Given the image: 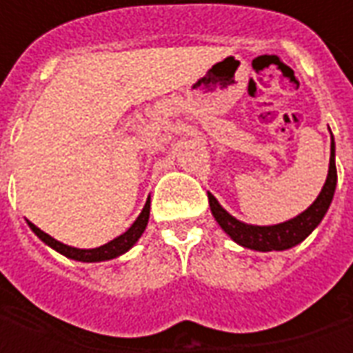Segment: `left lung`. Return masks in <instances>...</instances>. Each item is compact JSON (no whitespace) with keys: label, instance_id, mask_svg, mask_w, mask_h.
I'll use <instances>...</instances> for the list:
<instances>
[{"label":"left lung","instance_id":"1","mask_svg":"<svg viewBox=\"0 0 353 353\" xmlns=\"http://www.w3.org/2000/svg\"><path fill=\"white\" fill-rule=\"evenodd\" d=\"M334 187H336V166H334V139L331 136V159H329V174H327L325 185L318 194V199L312 202V206L293 219L278 223V225H268V227L248 225V223L238 221L236 217H232L217 202L212 192H208V200H210V208H212L215 221L219 223V227L236 244L255 250V252H283V250L301 244L304 238L321 223L323 215L331 206Z\"/></svg>","mask_w":353,"mask_h":353}]
</instances>
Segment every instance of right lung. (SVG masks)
Wrapping results in <instances>:
<instances>
[{"mask_svg": "<svg viewBox=\"0 0 353 353\" xmlns=\"http://www.w3.org/2000/svg\"><path fill=\"white\" fill-rule=\"evenodd\" d=\"M149 210H151V200L147 199L145 206L141 210V214L138 215V219L132 223V227L126 232H123L121 236L113 238L108 244L100 245V248H94V250H79V248H72V245H65L62 242H58L52 236H49L47 232H43L41 229H37L34 223L28 221L30 229L34 230L37 236L41 238L43 242L47 245H50L52 250H57L58 253L65 255L68 259L81 261V263H100V261H109L115 259L119 255H123L130 250L132 245L136 244L139 240V236L143 234V230L147 227V221H149Z\"/></svg>", "mask_w": 353, "mask_h": 353, "instance_id": "add662e5", "label": "right lung"}]
</instances>
